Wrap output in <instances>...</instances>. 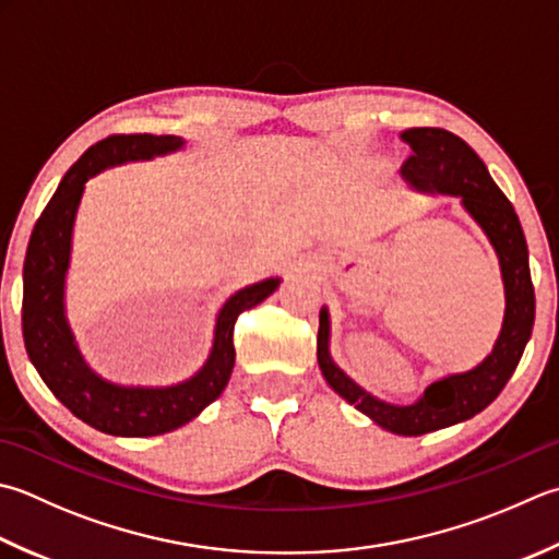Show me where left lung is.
I'll list each match as a JSON object with an SVG mask.
<instances>
[{"mask_svg":"<svg viewBox=\"0 0 559 559\" xmlns=\"http://www.w3.org/2000/svg\"><path fill=\"white\" fill-rule=\"evenodd\" d=\"M402 140L412 147L402 164V177L417 191L461 195L465 211L485 229L495 245L501 278L507 290V314L491 354L467 373L448 376L426 388L424 397L407 407L388 404L366 390L338 368L330 356V314L320 312L317 332V360L322 376L348 404L373 419L382 429L400 436H421L465 421L489 407L504 390L526 348L533 320L535 293L528 266V245L519 215L499 186L491 181L485 162L475 150L443 128H409Z\"/></svg>","mask_w":559,"mask_h":559,"instance_id":"obj_1","label":"left lung"}]
</instances>
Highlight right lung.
Masks as SVG:
<instances>
[{"instance_id":"1","label":"right lung","mask_w":559,"mask_h":559,"mask_svg":"<svg viewBox=\"0 0 559 559\" xmlns=\"http://www.w3.org/2000/svg\"><path fill=\"white\" fill-rule=\"evenodd\" d=\"M177 135H108L98 140L64 174L33 227L24 261V302L21 330L31 364L76 419L111 436H159L179 429L221 397L235 366L233 332L237 317L254 308L281 286L266 278L237 290L215 322L213 352L191 380L171 388H123L98 378L84 364L64 320V273L70 266L72 225L86 179L106 167L179 150Z\"/></svg>"}]
</instances>
